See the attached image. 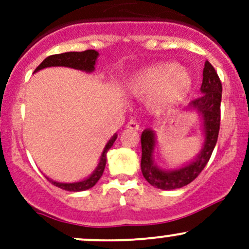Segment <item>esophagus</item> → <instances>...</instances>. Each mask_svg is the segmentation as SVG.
Instances as JSON below:
<instances>
[{
    "label": "esophagus",
    "mask_w": 249,
    "mask_h": 249,
    "mask_svg": "<svg viewBox=\"0 0 249 249\" xmlns=\"http://www.w3.org/2000/svg\"><path fill=\"white\" fill-rule=\"evenodd\" d=\"M126 129L127 130H135V131H137V130H140V125L137 124L136 122H134V120H130V122L126 124Z\"/></svg>",
    "instance_id": "1"
}]
</instances>
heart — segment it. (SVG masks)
<instances>
[{"mask_svg": "<svg viewBox=\"0 0 249 249\" xmlns=\"http://www.w3.org/2000/svg\"><path fill=\"white\" fill-rule=\"evenodd\" d=\"M193 76L176 62H160L137 72L127 83L135 96H150L155 110H166L182 102L193 89Z\"/></svg>", "mask_w": 249, "mask_h": 249, "instance_id": "obj_1", "label": "heart"}]
</instances>
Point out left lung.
I'll use <instances>...</instances> for the list:
<instances>
[{"label": "left lung", "instance_id": "8db88e82", "mask_svg": "<svg viewBox=\"0 0 249 249\" xmlns=\"http://www.w3.org/2000/svg\"><path fill=\"white\" fill-rule=\"evenodd\" d=\"M201 96L185 107V110H195L201 117L203 143L199 154L194 160L176 170H162L154 162V149L157 135L153 129H145L141 135L142 159L141 170L148 183L158 189L172 190L189 184L201 173L207 165L215 143L220 126V102H222V83L217 72L208 61L205 62L202 73Z\"/></svg>", "mask_w": 249, "mask_h": 249}]
</instances>
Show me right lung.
<instances>
[{
	"label": "right lung",
	"mask_w": 249,
	"mask_h": 249,
	"mask_svg": "<svg viewBox=\"0 0 249 249\" xmlns=\"http://www.w3.org/2000/svg\"><path fill=\"white\" fill-rule=\"evenodd\" d=\"M99 57V52L94 49L85 50V52H69V53H62V54H55L50 55V56L46 57V59L42 61V64L35 70V72H38L41 70L47 69V67H56V66H64V67H71V69L80 70V71H84L90 73L95 70V65H96V60ZM117 134H114L112 136L107 144L105 145L104 152H102L101 157H100V161L97 164V167L94 170V172L87 177L85 179L79 180V182H73V183H61V182H55V180L50 179L47 177V179L49 180L52 184H54L55 187L61 188V189L67 190V192H83V190L90 189V188L94 187L97 183V180L101 178L102 173H104L105 166H106L107 161V152L109 150V148L112 147L113 143L117 140Z\"/></svg>",
	"instance_id": "obj_1"
}]
</instances>
